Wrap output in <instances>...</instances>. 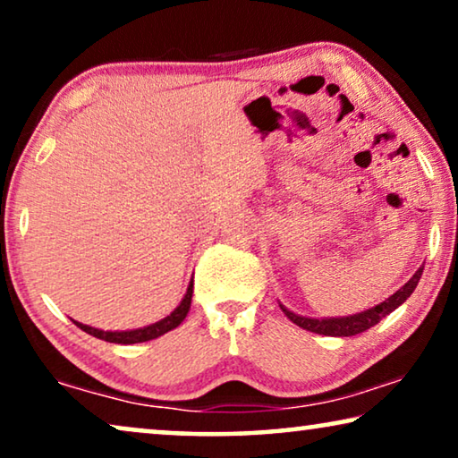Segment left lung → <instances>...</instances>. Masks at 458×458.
I'll return each instance as SVG.
<instances>
[{"label": "left lung", "instance_id": "1", "mask_svg": "<svg viewBox=\"0 0 458 458\" xmlns=\"http://www.w3.org/2000/svg\"><path fill=\"white\" fill-rule=\"evenodd\" d=\"M421 275H423V267H419V271L412 275V277L406 281V284L400 287V290L394 293V296L384 300V302L377 304V306H373V309H369L365 312H359V315L340 317V318H309V317L293 315V312L287 310L285 306H281V310L285 312V317L290 318L292 323H296L298 327H302L306 331H312V334L350 337V335L362 334V331L373 327V325H377L381 318L390 315L392 310H396L398 306L403 304L412 292H415V287L419 284V279H421Z\"/></svg>", "mask_w": 458, "mask_h": 458}]
</instances>
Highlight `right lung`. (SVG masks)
I'll return each instance as SVG.
<instances>
[{
  "mask_svg": "<svg viewBox=\"0 0 458 458\" xmlns=\"http://www.w3.org/2000/svg\"><path fill=\"white\" fill-rule=\"evenodd\" d=\"M191 293H193V281L190 284V287H187V293L183 296V300H181V304L171 312V315L165 317V318H162V321H158V323L148 325V327H141V329H131V331H102V329L89 327V325H83V323H77V321H74V325L83 329L85 334L98 337V340L112 342V344H140V342L156 340V337L165 335L166 331L179 327V325L183 323V318L187 317V312H190V306H191Z\"/></svg>",
  "mask_w": 458,
  "mask_h": 458,
  "instance_id": "obj_1",
  "label": "right lung"
}]
</instances>
